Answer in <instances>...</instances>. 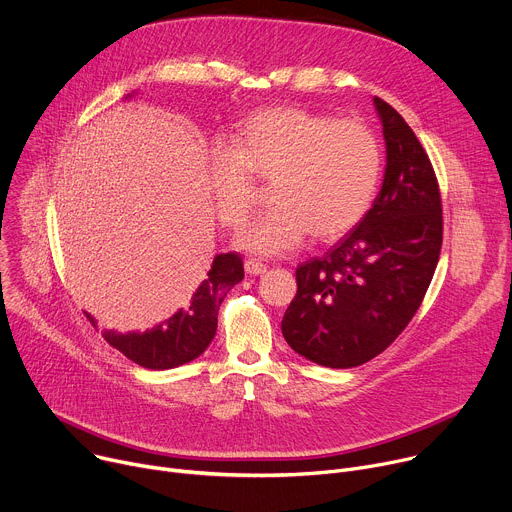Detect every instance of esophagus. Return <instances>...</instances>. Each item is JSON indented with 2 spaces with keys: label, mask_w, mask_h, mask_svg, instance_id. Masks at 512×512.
<instances>
[{
  "label": "esophagus",
  "mask_w": 512,
  "mask_h": 512,
  "mask_svg": "<svg viewBox=\"0 0 512 512\" xmlns=\"http://www.w3.org/2000/svg\"><path fill=\"white\" fill-rule=\"evenodd\" d=\"M245 271H247L249 275H261V273L267 271V265L261 263L259 259L249 257V259H245Z\"/></svg>",
  "instance_id": "obj_1"
}]
</instances>
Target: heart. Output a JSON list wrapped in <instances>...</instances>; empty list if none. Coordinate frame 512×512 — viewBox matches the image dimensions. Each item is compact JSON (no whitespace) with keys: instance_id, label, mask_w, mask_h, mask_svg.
Wrapping results in <instances>:
<instances>
[{"instance_id":"b5f03b06","label":"heart","mask_w":512,"mask_h":512,"mask_svg":"<svg viewBox=\"0 0 512 512\" xmlns=\"http://www.w3.org/2000/svg\"><path fill=\"white\" fill-rule=\"evenodd\" d=\"M233 148H214L208 180L221 221L239 229L259 200L257 180L273 182L275 206L241 235L263 255L294 249L312 233L332 241L369 212L383 170L379 137L360 121L298 107H273L247 117Z\"/></svg>"}]
</instances>
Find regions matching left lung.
Listing matches in <instances>:
<instances>
[{"mask_svg":"<svg viewBox=\"0 0 512 512\" xmlns=\"http://www.w3.org/2000/svg\"><path fill=\"white\" fill-rule=\"evenodd\" d=\"M387 141L373 208L326 255L298 265V294L281 320L287 344L330 369L369 362L407 328L444 239L433 166L405 119L375 97Z\"/></svg>","mask_w":512,"mask_h":512,"instance_id":"8db88e82","label":"left lung"}]
</instances>
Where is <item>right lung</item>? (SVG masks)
Listing matches in <instances>:
<instances>
[{
	"label": "right lung",
	"instance_id": "add662e5",
	"mask_svg": "<svg viewBox=\"0 0 512 512\" xmlns=\"http://www.w3.org/2000/svg\"><path fill=\"white\" fill-rule=\"evenodd\" d=\"M245 277L239 253H218L204 281L190 296L184 310L152 330L117 334L107 330L105 340L143 369L166 371L200 356L214 338L218 308L229 291ZM97 328V322L87 316Z\"/></svg>",
	"mask_w": 512,
	"mask_h": 512
}]
</instances>
